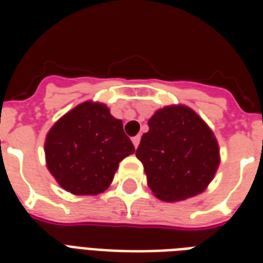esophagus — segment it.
Listing matches in <instances>:
<instances>
[{
  "label": "esophagus",
  "instance_id": "obj_1",
  "mask_svg": "<svg viewBox=\"0 0 263 263\" xmlns=\"http://www.w3.org/2000/svg\"><path fill=\"white\" fill-rule=\"evenodd\" d=\"M139 142H141V137H139V135L132 138V143H134V146H135V148H138V146H139Z\"/></svg>",
  "mask_w": 263,
  "mask_h": 263
}]
</instances>
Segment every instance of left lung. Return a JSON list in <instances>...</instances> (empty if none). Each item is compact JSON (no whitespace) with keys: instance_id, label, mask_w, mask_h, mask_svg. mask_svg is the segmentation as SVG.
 <instances>
[{"instance_id":"obj_1","label":"left lung","mask_w":263,"mask_h":263,"mask_svg":"<svg viewBox=\"0 0 263 263\" xmlns=\"http://www.w3.org/2000/svg\"><path fill=\"white\" fill-rule=\"evenodd\" d=\"M148 125L135 155L155 196L179 201L204 192L220 165L218 143L209 125L186 105L158 109Z\"/></svg>"}]
</instances>
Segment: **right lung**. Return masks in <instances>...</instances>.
I'll list each match as a JSON object with an SVG mask.
<instances>
[{
	"instance_id": "right-lung-1",
	"label": "right lung",
	"mask_w": 263,
	"mask_h": 263,
	"mask_svg": "<svg viewBox=\"0 0 263 263\" xmlns=\"http://www.w3.org/2000/svg\"><path fill=\"white\" fill-rule=\"evenodd\" d=\"M135 152L122 121L100 103L79 104L46 135L49 172L62 187L77 196H96L108 187L120 162Z\"/></svg>"
}]
</instances>
